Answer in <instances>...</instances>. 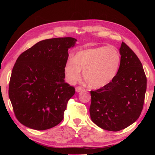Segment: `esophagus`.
I'll list each match as a JSON object with an SVG mask.
<instances>
[{"mask_svg": "<svg viewBox=\"0 0 155 155\" xmlns=\"http://www.w3.org/2000/svg\"><path fill=\"white\" fill-rule=\"evenodd\" d=\"M84 88L81 87H76V92H77V93H79V92L83 91Z\"/></svg>", "mask_w": 155, "mask_h": 155, "instance_id": "34e87169", "label": "esophagus"}]
</instances>
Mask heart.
Returning <instances> with one entry per match:
<instances>
[{
    "instance_id": "1",
    "label": "heart",
    "mask_w": 155,
    "mask_h": 155,
    "mask_svg": "<svg viewBox=\"0 0 155 155\" xmlns=\"http://www.w3.org/2000/svg\"><path fill=\"white\" fill-rule=\"evenodd\" d=\"M120 64V54L113 46H101L77 52L66 62L64 71L70 83L83 78L89 87L101 88L110 84L116 77Z\"/></svg>"
}]
</instances>
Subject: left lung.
<instances>
[{"label": "left lung", "mask_w": 155, "mask_h": 155, "mask_svg": "<svg viewBox=\"0 0 155 155\" xmlns=\"http://www.w3.org/2000/svg\"><path fill=\"white\" fill-rule=\"evenodd\" d=\"M120 64L114 80L104 87L91 91V118L104 130L119 131L134 123L141 114L147 90L142 63L122 42Z\"/></svg>", "instance_id": "1"}]
</instances>
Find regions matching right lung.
<instances>
[{"instance_id":"1","label":"right lung","mask_w":155,"mask_h":155,"mask_svg":"<svg viewBox=\"0 0 155 155\" xmlns=\"http://www.w3.org/2000/svg\"><path fill=\"white\" fill-rule=\"evenodd\" d=\"M76 39L41 41L18 57L10 78L8 96L17 120L25 126L44 130L64 118L68 100L75 93L65 83L64 68Z\"/></svg>"}]
</instances>
